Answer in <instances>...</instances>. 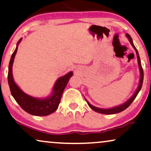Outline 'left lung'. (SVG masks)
I'll return each mask as SVG.
<instances>
[{"label": "left lung", "instance_id": "8db88e82", "mask_svg": "<svg viewBox=\"0 0 151 151\" xmlns=\"http://www.w3.org/2000/svg\"><path fill=\"white\" fill-rule=\"evenodd\" d=\"M127 38L129 39V41L130 42H131V44L132 46L134 49H135V50L136 51V53H137V61H138V65H139V71H140V80H139V86H138L137 87V89L136 91V92L135 93L133 94V96L131 97V98L129 99V100L127 101V102H125L124 104L120 105V106H116V107H114V108H111V109H99V108H97V107H95L93 106H92L91 104H89L87 102V100H86V102H87V104L89 107L93 110L96 111V112L98 113H102V114H115V113H119L121 112V111H123L124 110H125L126 109H127L128 107H129L130 105L131 104V103L133 102V101L135 100L136 97H137L138 93L139 92V91L141 90V88L142 86V84H143V80H144V71H143V69H142V65H141V62H140V58H139V53H138V51L137 50V49H136V47L134 46L133 43V40H132V38L131 36H130L129 34H127Z\"/></svg>", "mask_w": 151, "mask_h": 151}]
</instances>
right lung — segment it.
Instances as JSON below:
<instances>
[{"instance_id":"add662e5","label":"right lung","mask_w":151,"mask_h":151,"mask_svg":"<svg viewBox=\"0 0 151 151\" xmlns=\"http://www.w3.org/2000/svg\"><path fill=\"white\" fill-rule=\"evenodd\" d=\"M22 38H20L17 43V47L14 53H12L9 64L8 70V84L12 96L15 99L16 102L27 113L37 116H45L56 111L59 106L63 93L69 82L70 78L73 75L72 72H69L67 75L60 78L55 82L53 87L52 95L45 99H36L32 98L21 91L14 82L12 76V65L14 57L18 49V46Z\"/></svg>"}]
</instances>
